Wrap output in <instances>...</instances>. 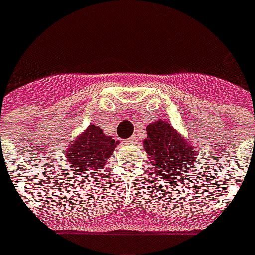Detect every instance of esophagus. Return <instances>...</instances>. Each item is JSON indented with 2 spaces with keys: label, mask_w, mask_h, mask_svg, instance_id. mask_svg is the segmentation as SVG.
<instances>
[{
  "label": "esophagus",
  "mask_w": 255,
  "mask_h": 255,
  "mask_svg": "<svg viewBox=\"0 0 255 255\" xmlns=\"http://www.w3.org/2000/svg\"><path fill=\"white\" fill-rule=\"evenodd\" d=\"M136 140H137V137H136V135H132L129 139H128L127 143H136Z\"/></svg>",
  "instance_id": "34e87169"
}]
</instances>
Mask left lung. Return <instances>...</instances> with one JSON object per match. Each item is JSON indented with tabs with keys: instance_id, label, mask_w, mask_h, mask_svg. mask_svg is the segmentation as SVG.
<instances>
[{
	"instance_id": "1",
	"label": "left lung",
	"mask_w": 255,
	"mask_h": 255,
	"mask_svg": "<svg viewBox=\"0 0 255 255\" xmlns=\"http://www.w3.org/2000/svg\"><path fill=\"white\" fill-rule=\"evenodd\" d=\"M143 144L153 173L160 176V181L180 180L192 174L197 148L168 122L159 119L148 124L147 137Z\"/></svg>"
}]
</instances>
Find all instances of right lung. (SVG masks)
<instances>
[{"label": "right lung", "instance_id": "obj_1", "mask_svg": "<svg viewBox=\"0 0 255 255\" xmlns=\"http://www.w3.org/2000/svg\"><path fill=\"white\" fill-rule=\"evenodd\" d=\"M118 141L111 136H106L103 129L95 124H90L66 151V165L73 168L75 178L90 177L103 170L106 161L111 157Z\"/></svg>", "mask_w": 255, "mask_h": 255}]
</instances>
